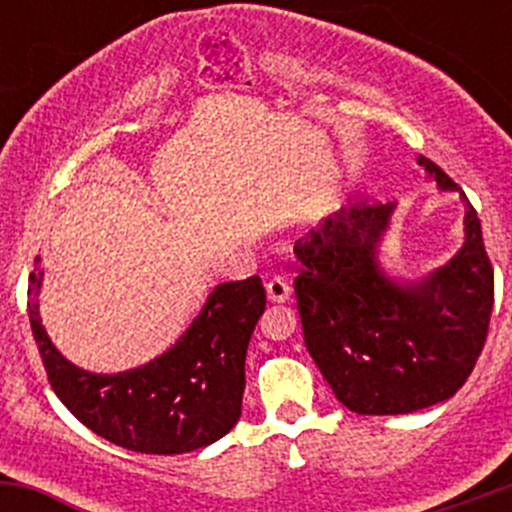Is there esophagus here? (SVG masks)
I'll list each match as a JSON object with an SVG mask.
<instances>
[{"mask_svg":"<svg viewBox=\"0 0 512 512\" xmlns=\"http://www.w3.org/2000/svg\"><path fill=\"white\" fill-rule=\"evenodd\" d=\"M267 289V299H270L272 304H282V302H289V297H292V289L282 277H272L270 282L265 285Z\"/></svg>","mask_w":512,"mask_h":512,"instance_id":"esophagus-1","label":"esophagus"}]
</instances>
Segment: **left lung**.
<instances>
[{
  "label": "left lung",
  "instance_id": "8db88e82",
  "mask_svg": "<svg viewBox=\"0 0 512 512\" xmlns=\"http://www.w3.org/2000/svg\"><path fill=\"white\" fill-rule=\"evenodd\" d=\"M416 163L438 188L461 193L433 160ZM461 198V250L418 280L381 265L396 203L349 205L294 242L304 344L349 411L414 414L451 399L471 376L488 337L493 267L478 213Z\"/></svg>",
  "mask_w": 512,
  "mask_h": 512
}]
</instances>
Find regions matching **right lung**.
<instances>
[{
	"mask_svg": "<svg viewBox=\"0 0 512 512\" xmlns=\"http://www.w3.org/2000/svg\"><path fill=\"white\" fill-rule=\"evenodd\" d=\"M39 265V257H36ZM44 270L29 275V324L51 389L86 428L116 446L175 456L223 438L242 414L245 354L265 312L260 277L223 282L178 342L148 364L96 374L66 359L39 314Z\"/></svg>",
	"mask_w": 512,
	"mask_h": 512,
	"instance_id": "obj_1",
	"label": "right lung"
}]
</instances>
